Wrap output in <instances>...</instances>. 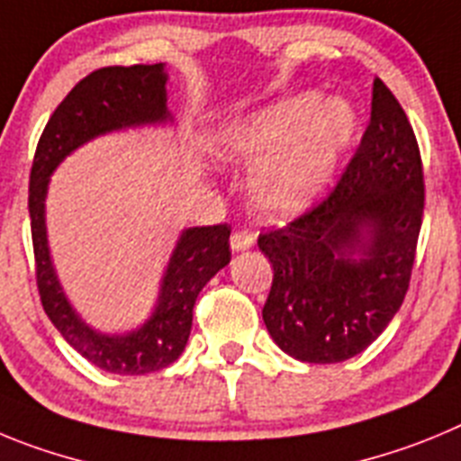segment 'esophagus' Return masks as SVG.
<instances>
[{
    "label": "esophagus",
    "instance_id": "obj_1",
    "mask_svg": "<svg viewBox=\"0 0 461 461\" xmlns=\"http://www.w3.org/2000/svg\"><path fill=\"white\" fill-rule=\"evenodd\" d=\"M255 239H257V236L252 234V231H248V230L234 231V234H231V240H230L231 250H234V252L248 250V248L255 246Z\"/></svg>",
    "mask_w": 461,
    "mask_h": 461
}]
</instances>
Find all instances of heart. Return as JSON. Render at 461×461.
I'll return each mask as SVG.
<instances>
[{"label": "heart", "instance_id": "heart-1", "mask_svg": "<svg viewBox=\"0 0 461 461\" xmlns=\"http://www.w3.org/2000/svg\"><path fill=\"white\" fill-rule=\"evenodd\" d=\"M356 132V117L338 98H287L225 128L218 153L252 167L250 193L267 215L285 218L317 200Z\"/></svg>", "mask_w": 461, "mask_h": 461}]
</instances>
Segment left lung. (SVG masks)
<instances>
[{
	"mask_svg": "<svg viewBox=\"0 0 461 461\" xmlns=\"http://www.w3.org/2000/svg\"><path fill=\"white\" fill-rule=\"evenodd\" d=\"M422 209L416 135L375 77L370 123L335 188L257 239L273 264L261 317L277 347L303 363H342L367 349L406 296Z\"/></svg>",
	"mask_w": 461,
	"mask_h": 461,
	"instance_id": "8db88e82",
	"label": "left lung"
}]
</instances>
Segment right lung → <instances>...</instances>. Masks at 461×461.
<instances>
[{"label":"right lung","instance_id":"1","mask_svg":"<svg viewBox=\"0 0 461 461\" xmlns=\"http://www.w3.org/2000/svg\"><path fill=\"white\" fill-rule=\"evenodd\" d=\"M165 85L163 64L107 66L82 77L45 123L29 174L36 285L45 314L77 354L112 375H149L179 358L193 326L194 301L206 282L230 264L231 230L227 225L185 230L172 252L151 317L138 330L105 335L77 317L57 280L45 234V193L57 165L89 140L172 119Z\"/></svg>","mask_w":461,"mask_h":461}]
</instances>
